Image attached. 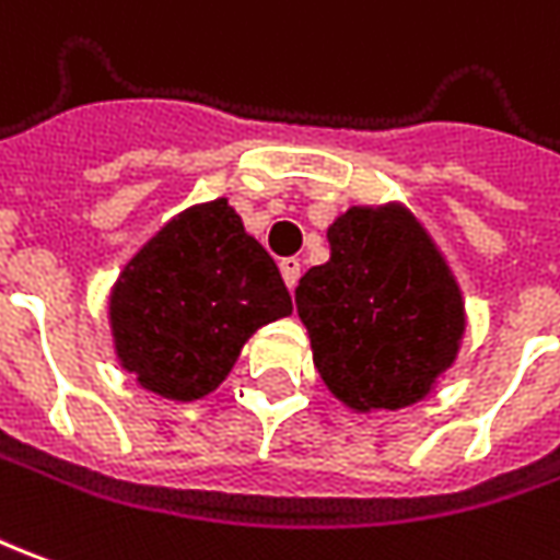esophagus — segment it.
Returning <instances> with one entry per match:
<instances>
[{
    "instance_id": "1",
    "label": "esophagus",
    "mask_w": 560,
    "mask_h": 560,
    "mask_svg": "<svg viewBox=\"0 0 560 560\" xmlns=\"http://www.w3.org/2000/svg\"><path fill=\"white\" fill-rule=\"evenodd\" d=\"M279 269H281V279H284V284H288V288H296V281H300V260H296V257H284V260H281L279 264Z\"/></svg>"
}]
</instances>
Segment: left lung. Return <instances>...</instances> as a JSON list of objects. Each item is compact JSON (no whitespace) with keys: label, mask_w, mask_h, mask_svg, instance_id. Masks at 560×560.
<instances>
[{"label":"left lung","mask_w":560,"mask_h":560,"mask_svg":"<svg viewBox=\"0 0 560 560\" xmlns=\"http://www.w3.org/2000/svg\"><path fill=\"white\" fill-rule=\"evenodd\" d=\"M327 242L330 260L293 293L324 385L354 412L424 400L467 330L443 252L400 202L351 206Z\"/></svg>","instance_id":"obj_1"}]
</instances>
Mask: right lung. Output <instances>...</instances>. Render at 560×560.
Returning <instances> with one entry per match:
<instances>
[{
	"mask_svg": "<svg viewBox=\"0 0 560 560\" xmlns=\"http://www.w3.org/2000/svg\"><path fill=\"white\" fill-rule=\"evenodd\" d=\"M276 260L224 197L160 226L108 293L115 354L142 388L202 400L264 324L291 315Z\"/></svg>",
	"mask_w": 560,
	"mask_h": 560,
	"instance_id": "right-lung-1",
	"label": "right lung"
}]
</instances>
